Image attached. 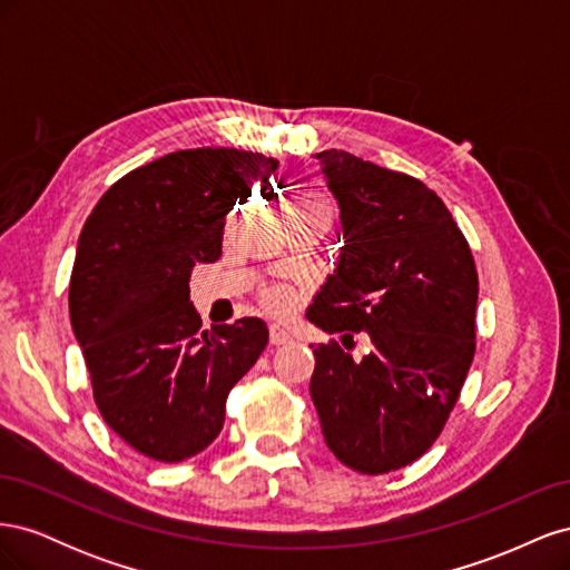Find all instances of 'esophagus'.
Here are the masks:
<instances>
[{
	"label": "esophagus",
	"instance_id": "34e87169",
	"mask_svg": "<svg viewBox=\"0 0 570 570\" xmlns=\"http://www.w3.org/2000/svg\"><path fill=\"white\" fill-rule=\"evenodd\" d=\"M268 337H271V344H273V347H281V344L292 342L289 331H287V327H283L281 323H273V325L268 327Z\"/></svg>",
	"mask_w": 570,
	"mask_h": 570
}]
</instances>
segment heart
Masks as SVG:
<instances>
[{"instance_id": "obj_1", "label": "heart", "mask_w": 570, "mask_h": 570, "mask_svg": "<svg viewBox=\"0 0 570 570\" xmlns=\"http://www.w3.org/2000/svg\"><path fill=\"white\" fill-rule=\"evenodd\" d=\"M287 295H285V292H271V295H268V304L271 306H275V308H283V306H287Z\"/></svg>"}]
</instances>
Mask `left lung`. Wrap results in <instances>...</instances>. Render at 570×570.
<instances>
[{"label":"left lung","mask_w":570,"mask_h":570,"mask_svg":"<svg viewBox=\"0 0 570 570\" xmlns=\"http://www.w3.org/2000/svg\"><path fill=\"white\" fill-rule=\"evenodd\" d=\"M314 157L340 206L342 247L306 318L344 347L358 331L371 344L361 358L318 344L308 392L331 452L358 473H390L430 450L469 375L473 254L421 180L342 149Z\"/></svg>","instance_id":"1"}]
</instances>
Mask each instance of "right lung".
I'll use <instances>...</instances> for the list:
<instances>
[{"instance_id": "1", "label": "right lung", "mask_w": 570, "mask_h": 570, "mask_svg": "<svg viewBox=\"0 0 570 570\" xmlns=\"http://www.w3.org/2000/svg\"><path fill=\"white\" fill-rule=\"evenodd\" d=\"M278 161L180 149L114 183L78 237L68 312L95 402L135 452L176 463L220 433L233 385L264 352L262 318L202 331L189 273L220 258L226 214Z\"/></svg>"}]
</instances>
